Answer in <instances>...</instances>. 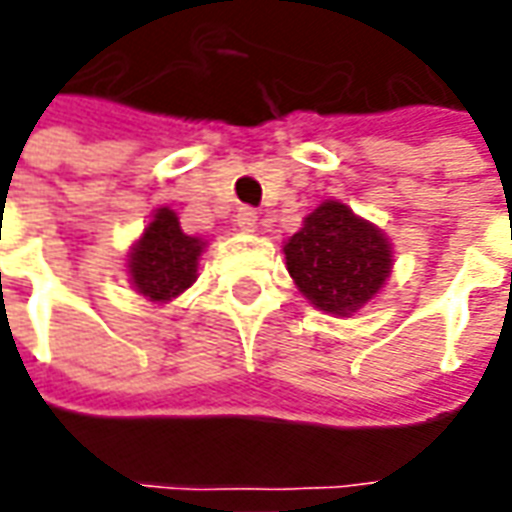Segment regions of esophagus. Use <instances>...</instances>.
Instances as JSON below:
<instances>
[{
  "mask_svg": "<svg viewBox=\"0 0 512 512\" xmlns=\"http://www.w3.org/2000/svg\"><path fill=\"white\" fill-rule=\"evenodd\" d=\"M235 221H238V227L246 229V232H252L257 227V210L255 207H238V215H235Z\"/></svg>",
  "mask_w": 512,
  "mask_h": 512,
  "instance_id": "1",
  "label": "esophagus"
}]
</instances>
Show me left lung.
<instances>
[{"label": "left lung", "instance_id": "obj_1", "mask_svg": "<svg viewBox=\"0 0 512 512\" xmlns=\"http://www.w3.org/2000/svg\"><path fill=\"white\" fill-rule=\"evenodd\" d=\"M283 252L311 305L342 316L373 300L392 266L387 238L339 201L316 207Z\"/></svg>", "mask_w": 512, "mask_h": 512}]
</instances>
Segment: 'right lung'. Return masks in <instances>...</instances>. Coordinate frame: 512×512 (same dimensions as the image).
Wrapping results in <instances>:
<instances>
[{
	"label": "right lung",
	"instance_id": "add662e5",
	"mask_svg": "<svg viewBox=\"0 0 512 512\" xmlns=\"http://www.w3.org/2000/svg\"><path fill=\"white\" fill-rule=\"evenodd\" d=\"M204 243L184 235L176 212L162 207L145 227L137 249L131 252L128 271L139 294L151 302L173 300L196 280V263Z\"/></svg>",
	"mask_w": 512,
	"mask_h": 512
}]
</instances>
